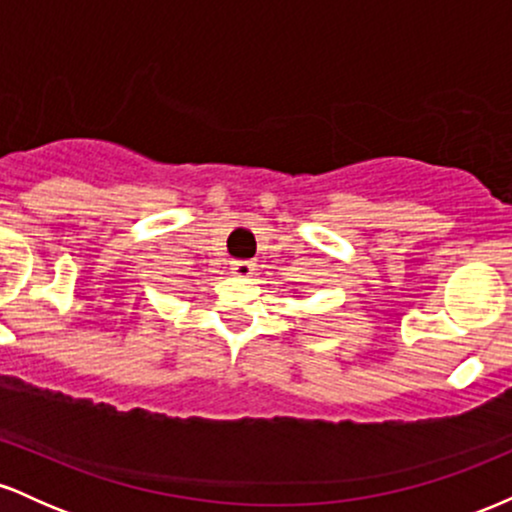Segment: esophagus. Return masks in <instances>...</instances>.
I'll return each mask as SVG.
<instances>
[{
  "label": "esophagus",
  "mask_w": 512,
  "mask_h": 512,
  "mask_svg": "<svg viewBox=\"0 0 512 512\" xmlns=\"http://www.w3.org/2000/svg\"><path fill=\"white\" fill-rule=\"evenodd\" d=\"M252 269H255V262H250V260H233L231 262V272L236 276H250Z\"/></svg>",
  "instance_id": "1"
}]
</instances>
